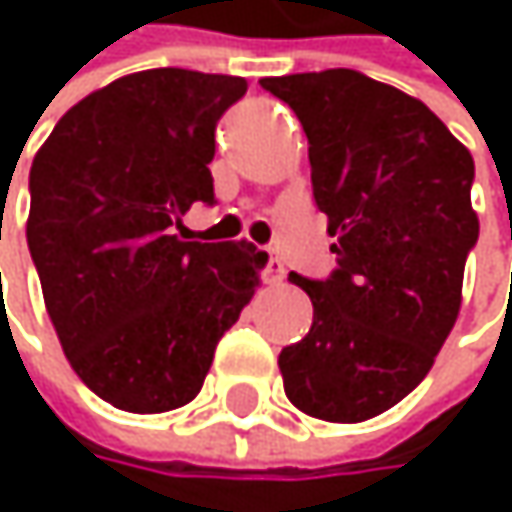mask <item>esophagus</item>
I'll list each match as a JSON object with an SVG mask.
<instances>
[{
    "instance_id": "obj_1",
    "label": "esophagus",
    "mask_w": 512,
    "mask_h": 512,
    "mask_svg": "<svg viewBox=\"0 0 512 512\" xmlns=\"http://www.w3.org/2000/svg\"><path fill=\"white\" fill-rule=\"evenodd\" d=\"M263 281L266 284H281L284 281V263L272 249H266V263H263Z\"/></svg>"
}]
</instances>
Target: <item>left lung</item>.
Wrapping results in <instances>:
<instances>
[{
	"label": "left lung",
	"instance_id": "1",
	"mask_svg": "<svg viewBox=\"0 0 512 512\" xmlns=\"http://www.w3.org/2000/svg\"><path fill=\"white\" fill-rule=\"evenodd\" d=\"M260 88L296 112L314 201L338 237L329 278L290 272L314 323L278 356L284 394L311 418L367 421L418 388L457 323L480 234L474 159L421 100L350 67Z\"/></svg>",
	"mask_w": 512,
	"mask_h": 512
}]
</instances>
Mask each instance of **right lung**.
Instances as JSON below:
<instances>
[{
  "label": "right lung",
  "mask_w": 512,
  "mask_h": 512,
  "mask_svg": "<svg viewBox=\"0 0 512 512\" xmlns=\"http://www.w3.org/2000/svg\"><path fill=\"white\" fill-rule=\"evenodd\" d=\"M246 88L183 67L121 76L32 162L26 240L52 326L76 376L124 412L186 406L260 284L252 243L177 237L192 204H216V124Z\"/></svg>",
  "instance_id": "right-lung-1"
}]
</instances>
